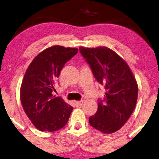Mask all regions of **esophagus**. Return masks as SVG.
<instances>
[{
	"label": "esophagus",
	"instance_id": "34e87169",
	"mask_svg": "<svg viewBox=\"0 0 159 159\" xmlns=\"http://www.w3.org/2000/svg\"><path fill=\"white\" fill-rule=\"evenodd\" d=\"M84 103V101L81 100V101H76L75 102V105L77 107H81L82 105H83Z\"/></svg>",
	"mask_w": 159,
	"mask_h": 159
}]
</instances>
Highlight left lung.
I'll return each instance as SVG.
<instances>
[{
  "instance_id": "8db88e82",
  "label": "left lung",
  "mask_w": 159,
  "mask_h": 159,
  "mask_svg": "<svg viewBox=\"0 0 159 159\" xmlns=\"http://www.w3.org/2000/svg\"><path fill=\"white\" fill-rule=\"evenodd\" d=\"M97 82L106 90L98 109L89 118L90 125L105 134L119 130L134 111L138 86L130 67L118 54L105 46L79 47Z\"/></svg>"
}]
</instances>
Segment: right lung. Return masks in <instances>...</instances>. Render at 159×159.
Listing matches in <instances>:
<instances>
[{
    "label": "right lung",
    "mask_w": 159,
    "mask_h": 159,
    "mask_svg": "<svg viewBox=\"0 0 159 159\" xmlns=\"http://www.w3.org/2000/svg\"><path fill=\"white\" fill-rule=\"evenodd\" d=\"M77 48L55 45L46 48L27 67L20 88V100L27 117L41 132H54L66 125L73 107L53 95L57 79Z\"/></svg>",
    "instance_id": "add662e5"
}]
</instances>
